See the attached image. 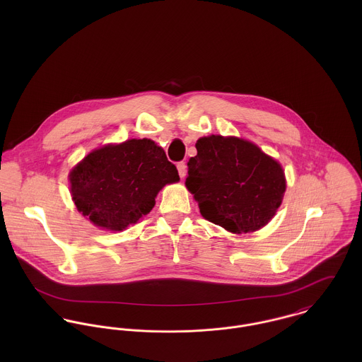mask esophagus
Wrapping results in <instances>:
<instances>
[{
  "instance_id": "esophagus-1",
  "label": "esophagus",
  "mask_w": 362,
  "mask_h": 362,
  "mask_svg": "<svg viewBox=\"0 0 362 362\" xmlns=\"http://www.w3.org/2000/svg\"><path fill=\"white\" fill-rule=\"evenodd\" d=\"M177 168H178V174H180V177H181V178H184V177H185V174H187V164H185L184 161H180V163L177 164Z\"/></svg>"
}]
</instances>
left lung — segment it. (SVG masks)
Returning <instances> with one entry per match:
<instances>
[{
	"instance_id": "obj_1",
	"label": "left lung",
	"mask_w": 362,
	"mask_h": 362,
	"mask_svg": "<svg viewBox=\"0 0 362 362\" xmlns=\"http://www.w3.org/2000/svg\"><path fill=\"white\" fill-rule=\"evenodd\" d=\"M185 185L201 214L230 233L266 226L281 205L286 177L279 161L250 141L210 135L198 139Z\"/></svg>"
}]
</instances>
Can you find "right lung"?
<instances>
[{"label": "right lung", "instance_id": "1", "mask_svg": "<svg viewBox=\"0 0 362 362\" xmlns=\"http://www.w3.org/2000/svg\"><path fill=\"white\" fill-rule=\"evenodd\" d=\"M180 180L177 167L151 139L105 145L69 173L76 209L95 226L122 231L155 206L158 191Z\"/></svg>", "mask_w": 362, "mask_h": 362}]
</instances>
